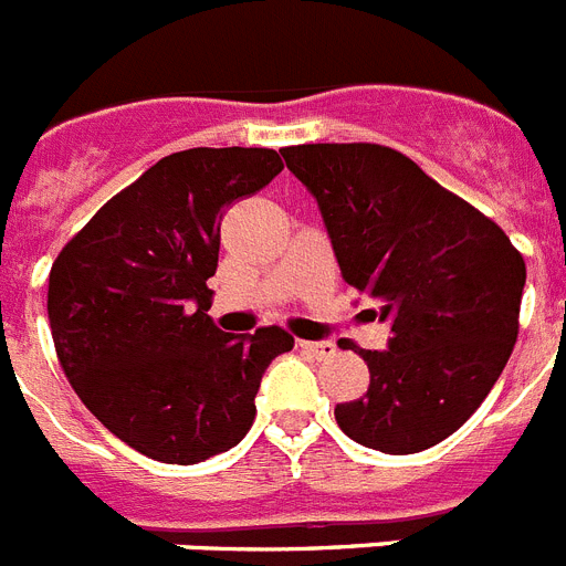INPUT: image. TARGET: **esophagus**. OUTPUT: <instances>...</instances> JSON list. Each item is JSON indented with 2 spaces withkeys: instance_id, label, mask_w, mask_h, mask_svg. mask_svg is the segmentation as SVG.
<instances>
[{
  "instance_id": "34e87169",
  "label": "esophagus",
  "mask_w": 566,
  "mask_h": 566,
  "mask_svg": "<svg viewBox=\"0 0 566 566\" xmlns=\"http://www.w3.org/2000/svg\"><path fill=\"white\" fill-rule=\"evenodd\" d=\"M300 345H303L314 359H328L337 354V345H334L332 339H306V343H300Z\"/></svg>"
}]
</instances>
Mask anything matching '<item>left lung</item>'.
Masks as SVG:
<instances>
[{
    "label": "left lung",
    "instance_id": "left-lung-1",
    "mask_svg": "<svg viewBox=\"0 0 566 566\" xmlns=\"http://www.w3.org/2000/svg\"><path fill=\"white\" fill-rule=\"evenodd\" d=\"M317 201L339 272L391 326L365 352V397L334 408L339 431L382 453H417L459 431L518 337L524 258L479 209L379 144L280 149Z\"/></svg>",
    "mask_w": 566,
    "mask_h": 566
}]
</instances>
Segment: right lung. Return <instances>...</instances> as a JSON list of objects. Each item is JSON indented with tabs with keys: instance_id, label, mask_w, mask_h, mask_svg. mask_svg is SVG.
<instances>
[{
	"instance_id": "add662e5",
	"label": "right lung",
	"mask_w": 566,
	"mask_h": 566,
	"mask_svg": "<svg viewBox=\"0 0 566 566\" xmlns=\"http://www.w3.org/2000/svg\"><path fill=\"white\" fill-rule=\"evenodd\" d=\"M283 169L274 149H184L104 203L50 269L59 363L87 411L138 453L195 464L247 437L277 326L209 317L223 212Z\"/></svg>"
}]
</instances>
